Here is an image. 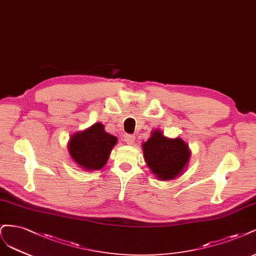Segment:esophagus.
Returning <instances> with one entry per match:
<instances>
[{
	"instance_id": "34e87169",
	"label": "esophagus",
	"mask_w": 256,
	"mask_h": 256,
	"mask_svg": "<svg viewBox=\"0 0 256 256\" xmlns=\"http://www.w3.org/2000/svg\"><path fill=\"white\" fill-rule=\"evenodd\" d=\"M124 142H126V144H130V146L134 144L135 136H133V135H126V136H124Z\"/></svg>"
}]
</instances>
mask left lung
I'll list each match as a JSON object with an SVG mask.
<instances>
[{
  "label": "left lung",
  "instance_id": "left-lung-1",
  "mask_svg": "<svg viewBox=\"0 0 256 256\" xmlns=\"http://www.w3.org/2000/svg\"><path fill=\"white\" fill-rule=\"evenodd\" d=\"M144 160L153 174L160 180L178 178L188 164L190 151L180 138H167L160 130L152 132L142 144Z\"/></svg>",
  "mask_w": 256,
  "mask_h": 256
}]
</instances>
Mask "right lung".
Listing matches in <instances>:
<instances>
[{
	"label": "right lung",
	"mask_w": 256,
	"mask_h": 256,
	"mask_svg": "<svg viewBox=\"0 0 256 256\" xmlns=\"http://www.w3.org/2000/svg\"><path fill=\"white\" fill-rule=\"evenodd\" d=\"M117 137L104 130V126L98 122L90 128L74 133L68 144L72 160L87 171L102 169L114 144Z\"/></svg>",
	"instance_id": "add662e5"
}]
</instances>
